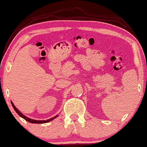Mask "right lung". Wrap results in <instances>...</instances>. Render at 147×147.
Here are the masks:
<instances>
[{
  "label": "right lung",
  "instance_id": "right-lung-1",
  "mask_svg": "<svg viewBox=\"0 0 147 147\" xmlns=\"http://www.w3.org/2000/svg\"><path fill=\"white\" fill-rule=\"evenodd\" d=\"M11 103H12V107H13L14 109V110H15V112H17V114H19V117H22V118L24 119L26 121H27L30 122V123H47V122L51 121H52L53 119H54L56 118V117H58V115H56V116H55V117H53V118L49 119H47V120H46V121H42V120H38H38H34V119H30V118H28V117H26V116H24V114H22V113H21V112H19V111L18 110V109H17V108H16V107H15V106H14V105L13 104V102H12V101H11Z\"/></svg>",
  "mask_w": 147,
  "mask_h": 147
}]
</instances>
